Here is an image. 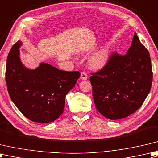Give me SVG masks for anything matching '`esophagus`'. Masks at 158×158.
<instances>
[{
	"label": "esophagus",
	"mask_w": 158,
	"mask_h": 158,
	"mask_svg": "<svg viewBox=\"0 0 158 158\" xmlns=\"http://www.w3.org/2000/svg\"><path fill=\"white\" fill-rule=\"evenodd\" d=\"M87 78H88L87 74H86L85 72H82L81 74H80V79L82 80H87Z\"/></svg>",
	"instance_id": "34e87169"
}]
</instances>
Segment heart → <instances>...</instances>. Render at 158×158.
<instances>
[{"mask_svg": "<svg viewBox=\"0 0 158 158\" xmlns=\"http://www.w3.org/2000/svg\"><path fill=\"white\" fill-rule=\"evenodd\" d=\"M111 55V49L109 46L102 47L89 58V67L94 70H100L107 65Z\"/></svg>", "mask_w": 158, "mask_h": 158, "instance_id": "heart-1", "label": "heart"}]
</instances>
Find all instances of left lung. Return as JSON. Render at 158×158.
Here are the masks:
<instances>
[{
    "label": "left lung",
    "instance_id": "obj_1",
    "mask_svg": "<svg viewBox=\"0 0 158 158\" xmlns=\"http://www.w3.org/2000/svg\"><path fill=\"white\" fill-rule=\"evenodd\" d=\"M90 82L97 110L110 120L123 118L139 108L150 92L153 73L149 53L135 33L124 56L114 54Z\"/></svg>",
    "mask_w": 158,
    "mask_h": 158
}]
</instances>
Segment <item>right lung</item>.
Wrapping results in <instances>:
<instances>
[{
  "label": "right lung",
  "instance_id": "1",
  "mask_svg": "<svg viewBox=\"0 0 158 158\" xmlns=\"http://www.w3.org/2000/svg\"><path fill=\"white\" fill-rule=\"evenodd\" d=\"M19 40L9 51L5 80L12 102L28 119L50 123L63 112L65 96L76 85L78 72L59 70L50 64L40 63L30 69L22 63Z\"/></svg>",
  "mask_w": 158,
  "mask_h": 158
}]
</instances>
